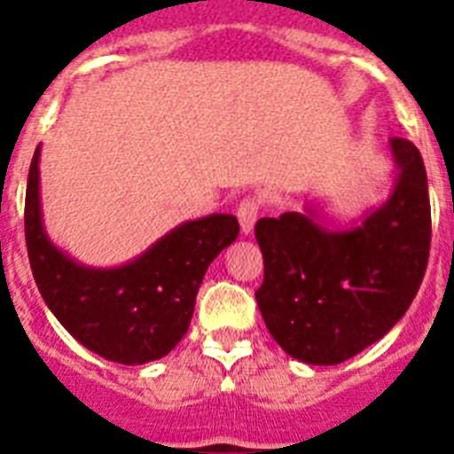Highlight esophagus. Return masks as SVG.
Instances as JSON below:
<instances>
[{
	"label": "esophagus",
	"instance_id": "esophagus-1",
	"mask_svg": "<svg viewBox=\"0 0 454 454\" xmlns=\"http://www.w3.org/2000/svg\"><path fill=\"white\" fill-rule=\"evenodd\" d=\"M236 215H239L240 231L246 236L252 234L256 218H259V202L254 198H246L239 204V208H236Z\"/></svg>",
	"mask_w": 454,
	"mask_h": 454
}]
</instances>
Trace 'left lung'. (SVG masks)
I'll return each mask as SVG.
<instances>
[{
  "label": "left lung",
  "mask_w": 454,
  "mask_h": 454,
  "mask_svg": "<svg viewBox=\"0 0 454 454\" xmlns=\"http://www.w3.org/2000/svg\"><path fill=\"white\" fill-rule=\"evenodd\" d=\"M388 198L348 227L307 204L256 223L263 284L254 293L268 332L311 366L348 362L391 332L423 282L432 215L427 172L414 143L388 140Z\"/></svg>",
  "instance_id": "1"
}]
</instances>
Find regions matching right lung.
<instances>
[{
  "instance_id": "1",
  "label": "right lung",
  "mask_w": 454,
  "mask_h": 454,
  "mask_svg": "<svg viewBox=\"0 0 454 454\" xmlns=\"http://www.w3.org/2000/svg\"><path fill=\"white\" fill-rule=\"evenodd\" d=\"M38 166L40 145L27 182L24 236L34 279L51 314L108 362L140 366L166 356L188 332L207 268L239 236L236 215L186 220L122 266H86L47 236Z\"/></svg>"
}]
</instances>
